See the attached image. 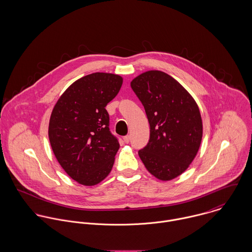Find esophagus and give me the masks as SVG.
<instances>
[{"label":"esophagus","instance_id":"obj_1","mask_svg":"<svg viewBox=\"0 0 252 252\" xmlns=\"http://www.w3.org/2000/svg\"><path fill=\"white\" fill-rule=\"evenodd\" d=\"M123 140H124V142L126 143V144H129V142H130V136L128 135V136H125L124 138H123Z\"/></svg>","mask_w":252,"mask_h":252}]
</instances>
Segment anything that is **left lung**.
Here are the masks:
<instances>
[{"instance_id":"8db88e82","label":"left lung","mask_w":252,"mask_h":252,"mask_svg":"<svg viewBox=\"0 0 252 252\" xmlns=\"http://www.w3.org/2000/svg\"><path fill=\"white\" fill-rule=\"evenodd\" d=\"M144 106L149 141L139 156L147 171L160 180L181 175L192 163L203 137L198 105L175 78L161 71H148L131 81Z\"/></svg>"}]
</instances>
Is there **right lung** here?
<instances>
[{
    "mask_svg": "<svg viewBox=\"0 0 252 252\" xmlns=\"http://www.w3.org/2000/svg\"><path fill=\"white\" fill-rule=\"evenodd\" d=\"M123 78L94 72L62 94L51 112L48 137L65 172L80 184L92 186L110 173L119 143L109 131L108 103L118 94Z\"/></svg>",
    "mask_w": 252,
    "mask_h": 252,
    "instance_id": "1",
    "label": "right lung"
}]
</instances>
